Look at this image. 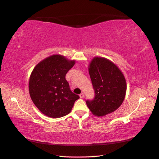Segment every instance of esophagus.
<instances>
[{"mask_svg": "<svg viewBox=\"0 0 159 159\" xmlns=\"http://www.w3.org/2000/svg\"><path fill=\"white\" fill-rule=\"evenodd\" d=\"M84 97V93H80V98H83Z\"/></svg>", "mask_w": 159, "mask_h": 159, "instance_id": "34e87169", "label": "esophagus"}]
</instances>
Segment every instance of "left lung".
Wrapping results in <instances>:
<instances>
[{
    "label": "left lung",
    "instance_id": "left-lung-1",
    "mask_svg": "<svg viewBox=\"0 0 159 159\" xmlns=\"http://www.w3.org/2000/svg\"><path fill=\"white\" fill-rule=\"evenodd\" d=\"M95 91V98L86 101L91 113L103 117L117 110L125 98V78L116 64L103 57L96 56L88 66Z\"/></svg>",
    "mask_w": 159,
    "mask_h": 159
}]
</instances>
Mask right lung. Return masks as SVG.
Here are the masks:
<instances>
[{"label":"right lung","instance_id":"obj_1","mask_svg":"<svg viewBox=\"0 0 159 159\" xmlns=\"http://www.w3.org/2000/svg\"><path fill=\"white\" fill-rule=\"evenodd\" d=\"M75 63L60 54L40 61L29 79V93L36 107L46 116L59 118L69 114L80 98L70 89L66 75Z\"/></svg>","mask_w":159,"mask_h":159}]
</instances>
